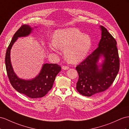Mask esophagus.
I'll use <instances>...</instances> for the list:
<instances>
[{"label": "esophagus", "mask_w": 129, "mask_h": 129, "mask_svg": "<svg viewBox=\"0 0 129 129\" xmlns=\"http://www.w3.org/2000/svg\"><path fill=\"white\" fill-rule=\"evenodd\" d=\"M62 69H64V70H68V69H69V67H68V66L64 65V66H62Z\"/></svg>", "instance_id": "34e87169"}]
</instances>
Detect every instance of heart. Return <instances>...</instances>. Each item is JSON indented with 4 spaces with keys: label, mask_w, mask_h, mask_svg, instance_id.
Segmentation results:
<instances>
[{
    "label": "heart",
    "mask_w": 129,
    "mask_h": 129,
    "mask_svg": "<svg viewBox=\"0 0 129 129\" xmlns=\"http://www.w3.org/2000/svg\"><path fill=\"white\" fill-rule=\"evenodd\" d=\"M90 36L84 34L78 29L69 28L56 30L53 34V41L49 44L52 51L58 52L64 49L65 59L70 63H77L87 57L91 47Z\"/></svg>",
    "instance_id": "1"
}]
</instances>
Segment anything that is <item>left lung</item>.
<instances>
[{"instance_id":"1","label":"left lung","mask_w":129,"mask_h":129,"mask_svg":"<svg viewBox=\"0 0 129 129\" xmlns=\"http://www.w3.org/2000/svg\"><path fill=\"white\" fill-rule=\"evenodd\" d=\"M101 39L98 47L76 69L78 74L76 89L86 96L104 91L113 83L119 70L120 60L117 42L107 29L101 26ZM105 58L101 66L97 62L100 56ZM102 67L101 69L98 67Z\"/></svg>"}]
</instances>
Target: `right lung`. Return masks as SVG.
<instances>
[{"label": "right lung", "mask_w": 129, "mask_h": 129, "mask_svg": "<svg viewBox=\"0 0 129 129\" xmlns=\"http://www.w3.org/2000/svg\"><path fill=\"white\" fill-rule=\"evenodd\" d=\"M32 29L28 24L22 25L18 29L6 50L5 61L8 76L13 88L19 93L34 99L44 96L51 89L61 67L57 64H45L39 75L31 80H22L16 75L10 61L11 48L18 38L28 36Z\"/></svg>", "instance_id": "right-lung-1"}]
</instances>
